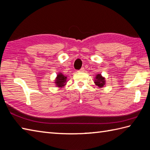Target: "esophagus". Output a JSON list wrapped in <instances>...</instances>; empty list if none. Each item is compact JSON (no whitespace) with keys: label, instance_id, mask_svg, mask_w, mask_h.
<instances>
[{"label":"esophagus","instance_id":"esophagus-1","mask_svg":"<svg viewBox=\"0 0 150 150\" xmlns=\"http://www.w3.org/2000/svg\"><path fill=\"white\" fill-rule=\"evenodd\" d=\"M84 70H85V69H84V68H81L80 69H79L78 71H79V72H84Z\"/></svg>","mask_w":150,"mask_h":150}]
</instances>
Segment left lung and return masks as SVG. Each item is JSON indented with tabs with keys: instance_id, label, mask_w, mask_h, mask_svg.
Instances as JSON below:
<instances>
[{
	"instance_id": "left-lung-1",
	"label": "left lung",
	"mask_w": 150,
	"mask_h": 150,
	"mask_svg": "<svg viewBox=\"0 0 150 150\" xmlns=\"http://www.w3.org/2000/svg\"><path fill=\"white\" fill-rule=\"evenodd\" d=\"M95 83L97 86H98V87H100V88L103 87L104 84H105L104 78L102 77L100 74L97 75L96 77H95Z\"/></svg>"
}]
</instances>
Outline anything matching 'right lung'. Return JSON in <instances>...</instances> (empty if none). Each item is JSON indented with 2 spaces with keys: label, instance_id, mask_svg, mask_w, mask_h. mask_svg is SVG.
Instances as JSON below:
<instances>
[{
  "label": "right lung",
  "instance_id": "add662e5",
  "mask_svg": "<svg viewBox=\"0 0 150 150\" xmlns=\"http://www.w3.org/2000/svg\"><path fill=\"white\" fill-rule=\"evenodd\" d=\"M57 80L55 81V83L58 87H62L64 86L66 81V77L64 75H63L62 73H60L58 75H57Z\"/></svg>",
  "mask_w": 150,
  "mask_h": 150
}]
</instances>
